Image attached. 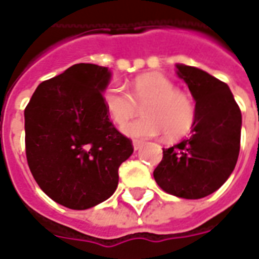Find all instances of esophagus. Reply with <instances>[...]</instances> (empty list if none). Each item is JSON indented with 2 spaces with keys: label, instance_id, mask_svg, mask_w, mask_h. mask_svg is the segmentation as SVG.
I'll return each instance as SVG.
<instances>
[{
  "label": "esophagus",
  "instance_id": "obj_1",
  "mask_svg": "<svg viewBox=\"0 0 259 259\" xmlns=\"http://www.w3.org/2000/svg\"><path fill=\"white\" fill-rule=\"evenodd\" d=\"M142 144H144V142H142V141H138V140H134V141H133L134 150H138V149H140V148H141V146H142Z\"/></svg>",
  "mask_w": 259,
  "mask_h": 259
}]
</instances>
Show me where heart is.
<instances>
[{"instance_id":"heart-1","label":"heart","mask_w":259,"mask_h":259,"mask_svg":"<svg viewBox=\"0 0 259 259\" xmlns=\"http://www.w3.org/2000/svg\"><path fill=\"white\" fill-rule=\"evenodd\" d=\"M103 105L117 125H123L144 106L145 117L126 123L122 130L129 137L149 138L165 133L180 138L192 130L196 121V106L188 94L176 90L175 83L160 72H148L134 79L130 94L111 84L103 93Z\"/></svg>"}]
</instances>
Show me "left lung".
Returning <instances> with one entry per match:
<instances>
[{
    "instance_id": "8db88e82",
    "label": "left lung",
    "mask_w": 259,
    "mask_h": 259,
    "mask_svg": "<svg viewBox=\"0 0 259 259\" xmlns=\"http://www.w3.org/2000/svg\"><path fill=\"white\" fill-rule=\"evenodd\" d=\"M177 74L196 101V121L187 140L162 149L153 176L166 193L201 199L221 188L235 168L242 114L225 82L181 64H177Z\"/></svg>"
}]
</instances>
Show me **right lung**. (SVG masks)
I'll list each match as a JSON object with an SVG mask.
<instances>
[{"label":"right lung","mask_w":259,"mask_h":259,"mask_svg":"<svg viewBox=\"0 0 259 259\" xmlns=\"http://www.w3.org/2000/svg\"><path fill=\"white\" fill-rule=\"evenodd\" d=\"M107 67L79 63L44 80L26 105L25 153L38 187L59 204L87 209L117 189L133 153L103 105Z\"/></svg>","instance_id":"add662e5"}]
</instances>
